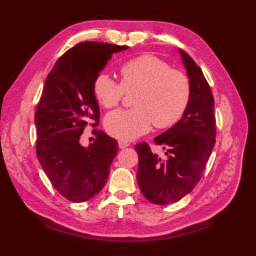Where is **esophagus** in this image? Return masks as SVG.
Returning <instances> with one entry per match:
<instances>
[{"label":"esophagus","mask_w":256,"mask_h":256,"mask_svg":"<svg viewBox=\"0 0 256 256\" xmlns=\"http://www.w3.org/2000/svg\"><path fill=\"white\" fill-rule=\"evenodd\" d=\"M128 146H130V143H128L126 140H118V148H128Z\"/></svg>","instance_id":"esophagus-1"}]
</instances>
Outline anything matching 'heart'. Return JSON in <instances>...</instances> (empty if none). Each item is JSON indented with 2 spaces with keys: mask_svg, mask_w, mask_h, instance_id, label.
<instances>
[{
  "mask_svg": "<svg viewBox=\"0 0 256 256\" xmlns=\"http://www.w3.org/2000/svg\"><path fill=\"white\" fill-rule=\"evenodd\" d=\"M121 84L106 74L94 80V94L102 106L111 108L121 102L125 92L138 91L132 110L108 113L106 132L120 140H134L148 133L152 125L167 128L184 116L190 99L187 76L162 59L142 55L123 64L120 68Z\"/></svg>",
  "mask_w": 256,
  "mask_h": 256,
  "instance_id": "1",
  "label": "heart"
}]
</instances>
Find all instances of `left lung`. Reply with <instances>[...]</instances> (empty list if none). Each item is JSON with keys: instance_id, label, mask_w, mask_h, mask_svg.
<instances>
[{"instance_id": "8db88e82", "label": "left lung", "mask_w": 256, "mask_h": 256, "mask_svg": "<svg viewBox=\"0 0 256 256\" xmlns=\"http://www.w3.org/2000/svg\"><path fill=\"white\" fill-rule=\"evenodd\" d=\"M190 84V99L182 118L154 138L165 150L160 157L146 143L138 154V182L144 197L155 204H174L196 187L216 144L214 100L200 67L179 50Z\"/></svg>"}]
</instances>
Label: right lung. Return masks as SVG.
<instances>
[{"label": "right lung", "mask_w": 256, "mask_h": 256, "mask_svg": "<svg viewBox=\"0 0 256 256\" xmlns=\"http://www.w3.org/2000/svg\"><path fill=\"white\" fill-rule=\"evenodd\" d=\"M106 42H84L58 59L47 76L35 113L38 162L52 184L72 202L91 199L104 186L118 145L103 131L88 148L81 134L99 124L94 84L113 54L128 50Z\"/></svg>", "instance_id": "obj_1"}]
</instances>
